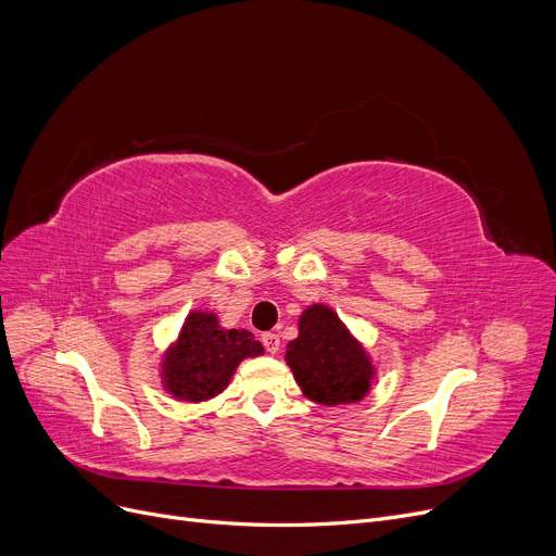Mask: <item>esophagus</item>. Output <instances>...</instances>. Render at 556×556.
Listing matches in <instances>:
<instances>
[{"label":"esophagus","mask_w":556,"mask_h":556,"mask_svg":"<svg viewBox=\"0 0 556 556\" xmlns=\"http://www.w3.org/2000/svg\"><path fill=\"white\" fill-rule=\"evenodd\" d=\"M260 341H262V346L267 349V353H271V355H276L280 351V337L276 332H264L260 337Z\"/></svg>","instance_id":"1"}]
</instances>
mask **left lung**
Segmentation results:
<instances>
[{
    "label": "left lung",
    "instance_id": "obj_1",
    "mask_svg": "<svg viewBox=\"0 0 556 556\" xmlns=\"http://www.w3.org/2000/svg\"><path fill=\"white\" fill-rule=\"evenodd\" d=\"M285 362L305 399L326 407L362 403L378 376L371 353L324 303L301 312L299 337L287 343Z\"/></svg>",
    "mask_w": 556,
    "mask_h": 556
}]
</instances>
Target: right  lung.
I'll return each instance as SVG.
<instances>
[{
	"label": "right lung",
	"mask_w": 556,
	"mask_h": 556,
	"mask_svg": "<svg viewBox=\"0 0 556 556\" xmlns=\"http://www.w3.org/2000/svg\"><path fill=\"white\" fill-rule=\"evenodd\" d=\"M264 355L262 343L244 328H224L210 309H192L163 351V391L180 403H207L230 384L237 366Z\"/></svg>",
	"instance_id": "right-lung-1"
}]
</instances>
